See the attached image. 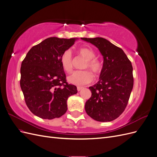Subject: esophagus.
Instances as JSON below:
<instances>
[{
  "instance_id": "obj_1",
  "label": "esophagus",
  "mask_w": 157,
  "mask_h": 157,
  "mask_svg": "<svg viewBox=\"0 0 157 157\" xmlns=\"http://www.w3.org/2000/svg\"><path fill=\"white\" fill-rule=\"evenodd\" d=\"M83 88H84V87H82V86H77V90H78V91H80V90H81Z\"/></svg>"
}]
</instances>
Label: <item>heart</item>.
Returning a JSON list of instances; mask_svg holds the SVG:
<instances>
[{"instance_id": "b5f03b06", "label": "heart", "mask_w": 157, "mask_h": 157, "mask_svg": "<svg viewBox=\"0 0 157 157\" xmlns=\"http://www.w3.org/2000/svg\"><path fill=\"white\" fill-rule=\"evenodd\" d=\"M75 53L80 58L85 59L82 69H88L95 76L100 75L103 71V63L96 58V52L90 47H80L75 50ZM60 63L63 69L69 73L73 69V59L69 50H66L60 58ZM88 70L75 71L68 77V80L76 85H84L92 81L93 75Z\"/></svg>"}]
</instances>
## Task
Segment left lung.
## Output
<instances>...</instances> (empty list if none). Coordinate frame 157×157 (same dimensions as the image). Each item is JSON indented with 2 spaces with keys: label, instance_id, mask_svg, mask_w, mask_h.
Segmentation results:
<instances>
[{
  "label": "left lung",
  "instance_id": "8db88e82",
  "mask_svg": "<svg viewBox=\"0 0 157 157\" xmlns=\"http://www.w3.org/2000/svg\"><path fill=\"white\" fill-rule=\"evenodd\" d=\"M81 39L96 46L104 59L99 80L89 87L92 96L85 104V110L97 121H112L125 110L134 86L131 61L121 48L105 39Z\"/></svg>",
  "mask_w": 157,
  "mask_h": 157
}]
</instances>
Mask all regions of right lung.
Wrapping results in <instances>:
<instances>
[{"instance_id":"obj_1","label":"right lung","mask_w":157,"mask_h":157,"mask_svg":"<svg viewBox=\"0 0 157 157\" xmlns=\"http://www.w3.org/2000/svg\"><path fill=\"white\" fill-rule=\"evenodd\" d=\"M77 40L50 37L33 46L21 66L20 86L27 107L43 119H54L67 110V100L77 93L69 84L60 63L65 51Z\"/></svg>"}]
</instances>
